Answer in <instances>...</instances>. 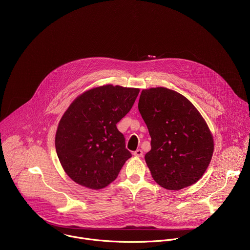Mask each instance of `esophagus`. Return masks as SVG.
Returning <instances> with one entry per match:
<instances>
[{"instance_id":"esophagus-1","label":"esophagus","mask_w":250,"mask_h":250,"mask_svg":"<svg viewBox=\"0 0 250 250\" xmlns=\"http://www.w3.org/2000/svg\"><path fill=\"white\" fill-rule=\"evenodd\" d=\"M133 154L135 155V156H138V157H142L143 156V154H144V152H143V150L142 149H137V150H135L134 152H133Z\"/></svg>"}]
</instances>
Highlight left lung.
Returning <instances> with one entry per match:
<instances>
[{
	"instance_id": "8db88e82",
	"label": "left lung",
	"mask_w": 250,
	"mask_h": 250,
	"mask_svg": "<svg viewBox=\"0 0 250 250\" xmlns=\"http://www.w3.org/2000/svg\"><path fill=\"white\" fill-rule=\"evenodd\" d=\"M138 107L151 138L145 159L153 180L171 190L196 183L214 149L197 109L183 95L162 87L143 90Z\"/></svg>"
}]
</instances>
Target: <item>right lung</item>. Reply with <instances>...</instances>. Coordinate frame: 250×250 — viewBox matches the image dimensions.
Listing matches in <instances>:
<instances>
[{"instance_id": "right-lung-1", "label": "right lung", "mask_w": 250, "mask_h": 250, "mask_svg": "<svg viewBox=\"0 0 250 250\" xmlns=\"http://www.w3.org/2000/svg\"><path fill=\"white\" fill-rule=\"evenodd\" d=\"M140 90L105 85L78 97L62 117L56 149L66 174L99 189L113 182L132 156L116 124L131 110Z\"/></svg>"}]
</instances>
